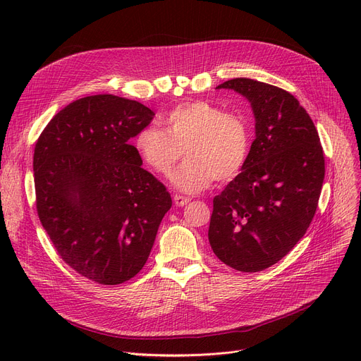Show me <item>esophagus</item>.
<instances>
[{"mask_svg":"<svg viewBox=\"0 0 361 361\" xmlns=\"http://www.w3.org/2000/svg\"><path fill=\"white\" fill-rule=\"evenodd\" d=\"M188 202H190V197H185V196H181V195H176V196H174V203H176V206H184V204H187Z\"/></svg>","mask_w":361,"mask_h":361,"instance_id":"1","label":"esophagus"}]
</instances>
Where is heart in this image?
Returning a JSON list of instances; mask_svg holds the SVG:
<instances>
[{
	"label": "heart",
	"mask_w": 361,
	"mask_h": 361,
	"mask_svg": "<svg viewBox=\"0 0 361 361\" xmlns=\"http://www.w3.org/2000/svg\"><path fill=\"white\" fill-rule=\"evenodd\" d=\"M162 123L164 130L155 126L139 130L133 145L142 162L158 176H168L184 150L187 159L173 177L183 192H200L214 180L231 181L249 158L247 120L209 101L180 104Z\"/></svg>",
	"instance_id": "b5f03b06"
}]
</instances>
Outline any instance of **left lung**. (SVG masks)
<instances>
[{"label":"left lung","instance_id":"1","mask_svg":"<svg viewBox=\"0 0 361 361\" xmlns=\"http://www.w3.org/2000/svg\"><path fill=\"white\" fill-rule=\"evenodd\" d=\"M218 89L250 101L256 139L241 173L214 197L207 237L230 268L259 272L288 255L310 226L325 178L324 149L290 92L247 78Z\"/></svg>","mask_w":361,"mask_h":361}]
</instances>
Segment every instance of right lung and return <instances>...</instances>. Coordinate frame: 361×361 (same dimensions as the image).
I'll list each match as a JSON object with an SVG mask.
<instances>
[{
    "instance_id": "right-lung-1",
    "label": "right lung",
    "mask_w": 361,
    "mask_h": 361,
    "mask_svg": "<svg viewBox=\"0 0 361 361\" xmlns=\"http://www.w3.org/2000/svg\"><path fill=\"white\" fill-rule=\"evenodd\" d=\"M154 116L137 101L93 94L55 114L35 145L37 216L68 267L102 286L142 271L173 204L128 143Z\"/></svg>"
}]
</instances>
